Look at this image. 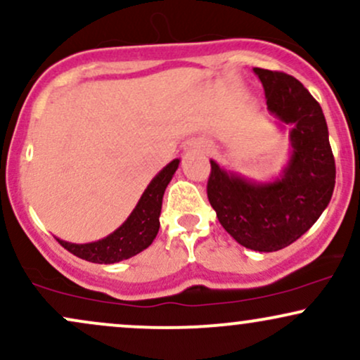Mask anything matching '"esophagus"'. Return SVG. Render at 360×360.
<instances>
[{
	"instance_id": "34e87169",
	"label": "esophagus",
	"mask_w": 360,
	"mask_h": 360,
	"mask_svg": "<svg viewBox=\"0 0 360 360\" xmlns=\"http://www.w3.org/2000/svg\"><path fill=\"white\" fill-rule=\"evenodd\" d=\"M198 147H200L201 150H203V152H208V150H210V146H208V143H198Z\"/></svg>"
}]
</instances>
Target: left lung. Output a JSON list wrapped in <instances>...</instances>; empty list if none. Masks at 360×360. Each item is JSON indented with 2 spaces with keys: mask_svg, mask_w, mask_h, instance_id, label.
<instances>
[{
  "mask_svg": "<svg viewBox=\"0 0 360 360\" xmlns=\"http://www.w3.org/2000/svg\"><path fill=\"white\" fill-rule=\"evenodd\" d=\"M267 111L289 127V157L279 176L255 181L212 162L208 200L218 220L240 245L274 252L307 233L332 200L335 160L321 106L298 79L254 68Z\"/></svg>",
  "mask_w": 360,
  "mask_h": 360,
  "instance_id": "1",
  "label": "left lung"
}]
</instances>
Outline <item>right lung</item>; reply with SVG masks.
<instances>
[{
  "label": "right lung",
  "instance_id": "right-lung-1",
  "mask_svg": "<svg viewBox=\"0 0 360 360\" xmlns=\"http://www.w3.org/2000/svg\"><path fill=\"white\" fill-rule=\"evenodd\" d=\"M179 162L181 159L171 160L162 171L157 172L140 196L134 212L128 214L127 220L113 233L106 235L101 240L88 243H72L60 238L57 240L71 254L96 264H115L146 250L159 232L164 191L179 167Z\"/></svg>",
  "mask_w": 360,
  "mask_h": 360
}]
</instances>
